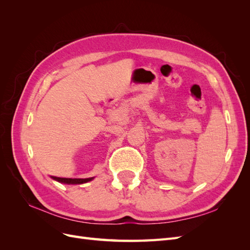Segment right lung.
Wrapping results in <instances>:
<instances>
[{
  "label": "right lung",
  "instance_id": "add662e5",
  "mask_svg": "<svg viewBox=\"0 0 250 250\" xmlns=\"http://www.w3.org/2000/svg\"><path fill=\"white\" fill-rule=\"evenodd\" d=\"M52 179H54L60 184L64 185H81V184H86L88 181L93 180L94 177L89 178H63V177H56V176H51Z\"/></svg>",
  "mask_w": 250,
  "mask_h": 250
}]
</instances>
